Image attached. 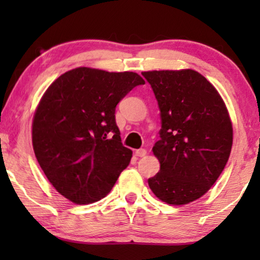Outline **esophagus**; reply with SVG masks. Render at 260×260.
I'll return each mask as SVG.
<instances>
[{
    "label": "esophagus",
    "mask_w": 260,
    "mask_h": 260,
    "mask_svg": "<svg viewBox=\"0 0 260 260\" xmlns=\"http://www.w3.org/2000/svg\"><path fill=\"white\" fill-rule=\"evenodd\" d=\"M135 154H136L138 157H144V156L147 155V150H145V149H138V150L135 151Z\"/></svg>",
    "instance_id": "esophagus-1"
}]
</instances>
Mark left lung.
Returning a JSON list of instances; mask_svg holds the SVG:
<instances>
[{
    "label": "left lung",
    "instance_id": "obj_1",
    "mask_svg": "<svg viewBox=\"0 0 260 260\" xmlns=\"http://www.w3.org/2000/svg\"><path fill=\"white\" fill-rule=\"evenodd\" d=\"M161 115L152 152L161 165L148 180L156 197L187 205L207 193L229 161L233 129L216 88L194 70L142 72Z\"/></svg>",
    "mask_w": 260,
    "mask_h": 260
}]
</instances>
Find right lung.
Masks as SVG:
<instances>
[{"mask_svg": "<svg viewBox=\"0 0 260 260\" xmlns=\"http://www.w3.org/2000/svg\"><path fill=\"white\" fill-rule=\"evenodd\" d=\"M145 81L134 72L78 67L53 81L35 110L31 142L52 186L77 205L105 198L133 151L122 144L116 106Z\"/></svg>", "mask_w": 260, "mask_h": 260, "instance_id": "1", "label": "right lung"}]
</instances>
